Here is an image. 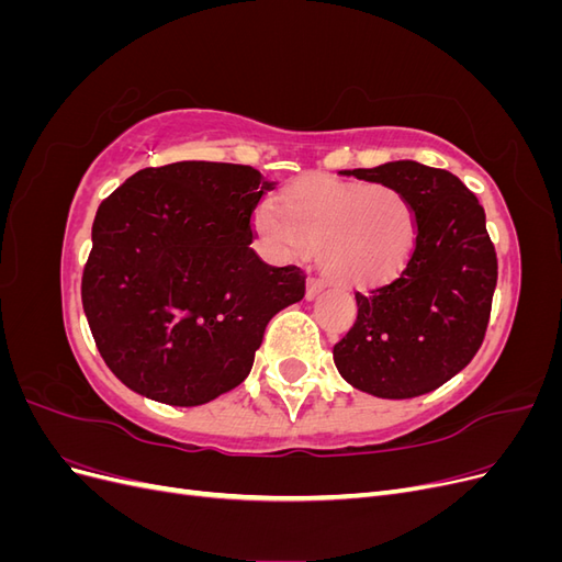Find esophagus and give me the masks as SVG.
I'll return each instance as SVG.
<instances>
[{"label": "esophagus", "instance_id": "esophagus-1", "mask_svg": "<svg viewBox=\"0 0 562 562\" xmlns=\"http://www.w3.org/2000/svg\"><path fill=\"white\" fill-rule=\"evenodd\" d=\"M323 285H326V283H323V279L310 277V279H307V300H314V297L323 291Z\"/></svg>", "mask_w": 562, "mask_h": 562}]
</instances>
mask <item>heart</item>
<instances>
[{
  "label": "heart",
  "mask_w": 562,
  "mask_h": 562,
  "mask_svg": "<svg viewBox=\"0 0 562 562\" xmlns=\"http://www.w3.org/2000/svg\"><path fill=\"white\" fill-rule=\"evenodd\" d=\"M260 246L279 260L318 250L326 274L345 285H375L401 274L417 244L411 199L386 182L310 178L262 203L252 217Z\"/></svg>",
  "instance_id": "b5f03b06"
}]
</instances>
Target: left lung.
I'll return each mask as SVG.
<instances>
[{
	"instance_id": "1",
	"label": "left lung",
	"mask_w": 562,
	"mask_h": 562,
	"mask_svg": "<svg viewBox=\"0 0 562 562\" xmlns=\"http://www.w3.org/2000/svg\"><path fill=\"white\" fill-rule=\"evenodd\" d=\"M347 176L398 187L415 209L417 244L396 279L356 293L359 314L333 347L335 366L378 398L429 394L471 363L487 330L497 252L485 211L443 168L389 161Z\"/></svg>"
}]
</instances>
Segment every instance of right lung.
<instances>
[{
    "mask_svg": "<svg viewBox=\"0 0 562 562\" xmlns=\"http://www.w3.org/2000/svg\"><path fill=\"white\" fill-rule=\"evenodd\" d=\"M241 164L143 168L98 206L81 304L114 375L168 405L239 386L277 312L304 297V271L250 248L274 190Z\"/></svg>",
    "mask_w": 562,
    "mask_h": 562,
    "instance_id": "obj_1",
    "label": "right lung"
}]
</instances>
